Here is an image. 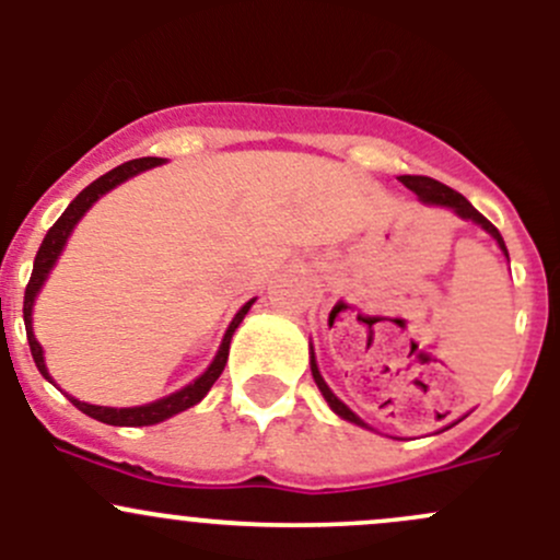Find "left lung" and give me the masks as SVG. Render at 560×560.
I'll return each instance as SVG.
<instances>
[{
	"label": "left lung",
	"instance_id": "8db88e82",
	"mask_svg": "<svg viewBox=\"0 0 560 560\" xmlns=\"http://www.w3.org/2000/svg\"><path fill=\"white\" fill-rule=\"evenodd\" d=\"M400 184H404V186H409V189L415 191V195H417V200H420L422 206H433V208H447V211H453L457 219H463V222H474V224H477V228H482L485 233H488L490 238L495 241V246L501 248V254H504V257H506V262H510V252H506V246H504V238H501V233H499V230L493 228V224L488 222V219L482 217V213L477 211V208L471 206V202L466 200V197H463V195H457V191H455V189H450V186H444L442 180L425 178V175H400ZM308 365H312V376H314L316 387H319L322 398L327 400V406H330V409H332V415H338V417H341V420L352 422V425H358V428H365V431H376V428H371L369 422H365V420H360V417L354 415V411L349 409V406L343 404V400L338 398L336 393H332L330 385H327V382H325V376L319 374V365H316L314 343H308ZM439 417H442V415H439ZM460 420H463V417H460ZM460 420L450 422V425H444L442 431H447V428L457 425V422H460ZM442 431H439V433H442Z\"/></svg>",
	"mask_w": 560,
	"mask_h": 560
}]
</instances>
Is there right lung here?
<instances>
[{
	"label": "right lung",
	"mask_w": 560,
	"mask_h": 560,
	"mask_svg": "<svg viewBox=\"0 0 560 560\" xmlns=\"http://www.w3.org/2000/svg\"><path fill=\"white\" fill-rule=\"evenodd\" d=\"M165 162L167 160H160V156H143V160L124 162V165L113 167L110 173L100 175L94 184H89L86 189H83L81 195H78L75 200L67 206V211L56 219V224L48 230V235L43 238V244H39V252L35 257V268H32V279H30V284H26V292H24V325H26V338H30V349H32V358H35L37 371L54 387H59V385H56L54 376L48 374V365H45V352L35 338V327H32V314H35V301H37L39 290H43V284L48 281L50 270H54V265L59 262V257H61V252H65L67 241H70L72 230H75V224L86 217L89 208H92L100 197L107 195V191H113L116 186H121L124 180L135 178V175H140L143 171H151V167L165 165ZM254 301H257V298H252V301L244 303V306L238 308V314L233 316V322H230L228 330H224V338H222V343H219L217 354H213L211 365H208V369L202 371L197 380H191L189 385L175 389V393H171V395H165V398H156V400H151V404H143V406H121V409H118V406L86 404V400H78L75 395H67V393L65 395L78 406V409L83 411V415L94 417V420L105 422V425L143 428V425H156V422L171 420V417L180 415V411H186V409H191V406L200 404V400L208 395V389L213 387V382L222 376L224 365H228L230 341H233L235 330H238V325L244 322L248 308L254 306Z\"/></svg>",
	"instance_id": "right-lung-1"
}]
</instances>
